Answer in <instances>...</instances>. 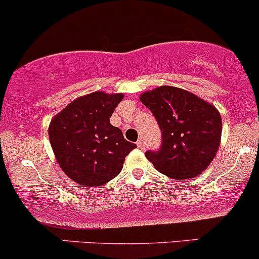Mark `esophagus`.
<instances>
[{
  "mask_svg": "<svg viewBox=\"0 0 259 259\" xmlns=\"http://www.w3.org/2000/svg\"><path fill=\"white\" fill-rule=\"evenodd\" d=\"M137 147H138L139 149H141V150H144V149H145V144H144V142H143V141H141V139H139V141L137 142Z\"/></svg>",
  "mask_w": 259,
  "mask_h": 259,
  "instance_id": "1",
  "label": "esophagus"
}]
</instances>
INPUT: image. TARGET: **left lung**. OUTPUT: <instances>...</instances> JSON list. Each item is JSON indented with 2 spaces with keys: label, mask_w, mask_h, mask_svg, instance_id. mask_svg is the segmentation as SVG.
Listing matches in <instances>:
<instances>
[{
  "label": "left lung",
  "mask_w": 259,
  "mask_h": 259,
  "mask_svg": "<svg viewBox=\"0 0 259 259\" xmlns=\"http://www.w3.org/2000/svg\"><path fill=\"white\" fill-rule=\"evenodd\" d=\"M141 101L158 122L161 144L145 156L159 172L171 179L198 176L214 159L222 137L219 111L192 93L160 87L142 94Z\"/></svg>",
  "instance_id": "left-lung-1"
}]
</instances>
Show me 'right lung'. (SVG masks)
Returning <instances> with one entry per match:
<instances>
[{"label": "right lung", "mask_w": 259, "mask_h": 259, "mask_svg": "<svg viewBox=\"0 0 259 259\" xmlns=\"http://www.w3.org/2000/svg\"><path fill=\"white\" fill-rule=\"evenodd\" d=\"M122 98V94L92 93L72 101L52 118L49 138L55 156L66 175L84 187L107 184L137 148L110 123Z\"/></svg>", "instance_id": "add662e5"}]
</instances>
